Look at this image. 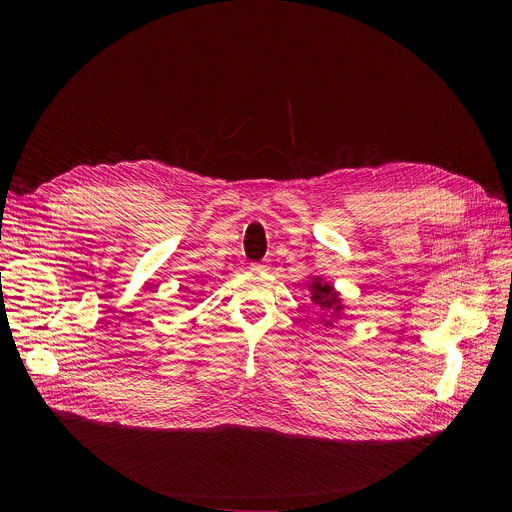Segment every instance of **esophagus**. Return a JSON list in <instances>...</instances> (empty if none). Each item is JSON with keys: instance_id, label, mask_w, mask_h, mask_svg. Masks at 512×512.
Wrapping results in <instances>:
<instances>
[{"instance_id": "obj_1", "label": "esophagus", "mask_w": 512, "mask_h": 512, "mask_svg": "<svg viewBox=\"0 0 512 512\" xmlns=\"http://www.w3.org/2000/svg\"><path fill=\"white\" fill-rule=\"evenodd\" d=\"M267 267H270V261H259V263H253L251 270H253V272H265Z\"/></svg>"}]
</instances>
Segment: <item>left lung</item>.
Here are the masks:
<instances>
[{
	"mask_svg": "<svg viewBox=\"0 0 512 512\" xmlns=\"http://www.w3.org/2000/svg\"><path fill=\"white\" fill-rule=\"evenodd\" d=\"M311 292H313V297H311V301L315 303V305H319L321 309H332V311H340L342 309V305H340V301H338V292L334 290V286H330V284H326V282H321V278H313V282H311ZM326 321V319H324ZM326 324H332V321H326Z\"/></svg>",
	"mask_w": 512,
	"mask_h": 512,
	"instance_id": "8db88e82",
	"label": "left lung"
}]
</instances>
